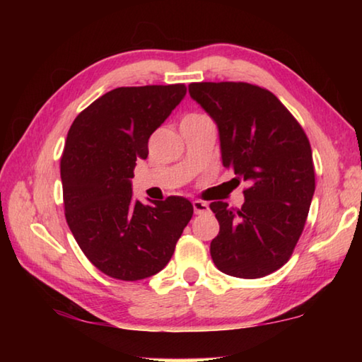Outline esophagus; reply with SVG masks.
I'll use <instances>...</instances> for the list:
<instances>
[{
    "instance_id": "obj_1",
    "label": "esophagus",
    "mask_w": 362,
    "mask_h": 362,
    "mask_svg": "<svg viewBox=\"0 0 362 362\" xmlns=\"http://www.w3.org/2000/svg\"><path fill=\"white\" fill-rule=\"evenodd\" d=\"M193 209H194V214H203L209 211V206L203 203V201H193Z\"/></svg>"
}]
</instances>
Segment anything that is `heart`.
Masks as SVG:
<instances>
[{
    "instance_id": "b5f03b06",
    "label": "heart",
    "mask_w": 362,
    "mask_h": 362,
    "mask_svg": "<svg viewBox=\"0 0 362 362\" xmlns=\"http://www.w3.org/2000/svg\"><path fill=\"white\" fill-rule=\"evenodd\" d=\"M189 116H199V115H189Z\"/></svg>"
}]
</instances>
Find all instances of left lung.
<instances>
[{
  "label": "left lung",
  "instance_id": "8db88e82",
  "mask_svg": "<svg viewBox=\"0 0 362 362\" xmlns=\"http://www.w3.org/2000/svg\"><path fill=\"white\" fill-rule=\"evenodd\" d=\"M188 93L217 124L223 166L249 183L241 209L211 203L220 225L212 260L230 276H267L291 259L313 199L308 139L278 97L259 86L192 83Z\"/></svg>",
  "mask_w": 362,
  "mask_h": 362
}]
</instances>
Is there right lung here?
Listing matches in <instances>:
<instances>
[{"mask_svg": "<svg viewBox=\"0 0 362 362\" xmlns=\"http://www.w3.org/2000/svg\"><path fill=\"white\" fill-rule=\"evenodd\" d=\"M187 94L185 84L116 88L76 116L60 177L65 218L78 246L102 273L121 281L168 265L193 204L182 196L148 204L132 196L134 168L148 139Z\"/></svg>", "mask_w": 362, "mask_h": 362, "instance_id": "add662e5", "label": "right lung"}]
</instances>
